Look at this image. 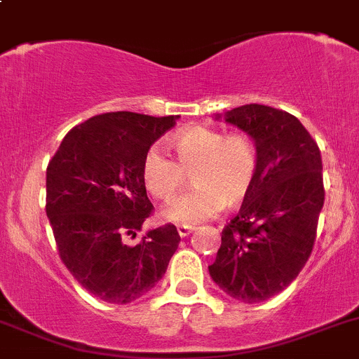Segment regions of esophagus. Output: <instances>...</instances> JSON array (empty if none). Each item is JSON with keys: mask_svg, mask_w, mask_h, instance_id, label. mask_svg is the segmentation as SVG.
Masks as SVG:
<instances>
[{"mask_svg": "<svg viewBox=\"0 0 359 359\" xmlns=\"http://www.w3.org/2000/svg\"><path fill=\"white\" fill-rule=\"evenodd\" d=\"M177 231H179V236L180 238H186V236H189L191 233H194V231H196V227H193V226H179V227H177Z\"/></svg>", "mask_w": 359, "mask_h": 359, "instance_id": "34e87169", "label": "esophagus"}]
</instances>
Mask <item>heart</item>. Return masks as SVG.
<instances>
[{"instance_id": "1", "label": "heart", "mask_w": 359, "mask_h": 359, "mask_svg": "<svg viewBox=\"0 0 359 359\" xmlns=\"http://www.w3.org/2000/svg\"><path fill=\"white\" fill-rule=\"evenodd\" d=\"M170 147L177 161L153 147L142 159V182L156 200H170L193 172L194 187L172 200L163 217L180 226H194L241 205L252 193L259 172L257 146L245 133L226 135L208 126L180 130Z\"/></svg>"}]
</instances>
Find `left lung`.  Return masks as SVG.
Here are the masks:
<instances>
[{"mask_svg":"<svg viewBox=\"0 0 359 359\" xmlns=\"http://www.w3.org/2000/svg\"><path fill=\"white\" fill-rule=\"evenodd\" d=\"M215 119L255 142L259 172L240 213L224 227L210 276L240 302H264L295 280L313 252L325 203L321 154L290 112L247 104Z\"/></svg>","mask_w":359,"mask_h":359,"instance_id":"left-lung-1","label":"left lung"}]
</instances>
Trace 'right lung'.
I'll return each instance as SVG.
<instances>
[{
	"mask_svg": "<svg viewBox=\"0 0 359 359\" xmlns=\"http://www.w3.org/2000/svg\"><path fill=\"white\" fill-rule=\"evenodd\" d=\"M179 116L118 111L74 126L46 168V217L59 255L92 295L128 304L163 278L180 236L172 224L147 231L128 247L151 215L142 159Z\"/></svg>",
	"mask_w": 359,
	"mask_h": 359,
	"instance_id": "obj_1",
	"label": "right lung"
}]
</instances>
